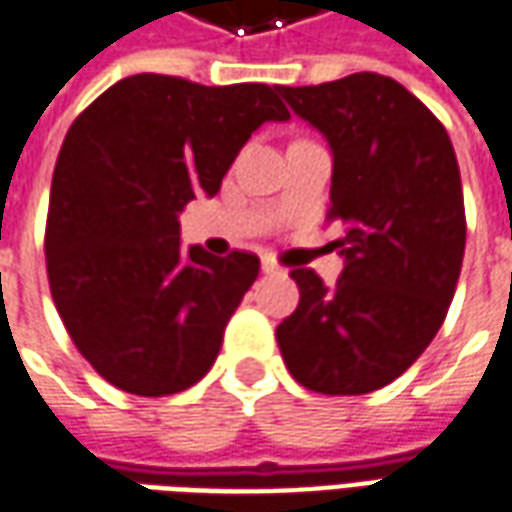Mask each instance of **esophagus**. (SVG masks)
<instances>
[{"label": "esophagus", "mask_w": 512, "mask_h": 512, "mask_svg": "<svg viewBox=\"0 0 512 512\" xmlns=\"http://www.w3.org/2000/svg\"><path fill=\"white\" fill-rule=\"evenodd\" d=\"M263 271H266V274H280L282 268L274 257H263Z\"/></svg>", "instance_id": "obj_1"}]
</instances>
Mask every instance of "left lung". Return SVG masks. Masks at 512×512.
Wrapping results in <instances>:
<instances>
[{"instance_id":"8db88e82","label":"left lung","mask_w":512,"mask_h":512,"mask_svg":"<svg viewBox=\"0 0 512 512\" xmlns=\"http://www.w3.org/2000/svg\"><path fill=\"white\" fill-rule=\"evenodd\" d=\"M280 94L327 135V219L346 224L335 285L291 271L299 305L277 327L282 360L316 393L377 391L430 346L455 296L466 249L455 149L430 107L374 71Z\"/></svg>"}]
</instances>
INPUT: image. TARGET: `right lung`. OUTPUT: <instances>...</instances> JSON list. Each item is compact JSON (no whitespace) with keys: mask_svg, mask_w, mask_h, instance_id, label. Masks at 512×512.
<instances>
[{"mask_svg":"<svg viewBox=\"0 0 512 512\" xmlns=\"http://www.w3.org/2000/svg\"><path fill=\"white\" fill-rule=\"evenodd\" d=\"M280 85L132 74L66 132L46 213V274L63 327L99 377L135 396L191 388L260 257L180 246V216L213 196L263 121L291 119Z\"/></svg>","mask_w":512,"mask_h":512,"instance_id":"1","label":"right lung"}]
</instances>
